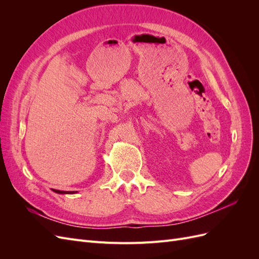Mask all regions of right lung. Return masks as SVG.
<instances>
[{"label": "right lung", "instance_id": "1", "mask_svg": "<svg viewBox=\"0 0 259 259\" xmlns=\"http://www.w3.org/2000/svg\"><path fill=\"white\" fill-rule=\"evenodd\" d=\"M53 191H54V192H56V193H60V194H67V193H75L74 191H60V190H55V189H53Z\"/></svg>", "mask_w": 259, "mask_h": 259}]
</instances>
